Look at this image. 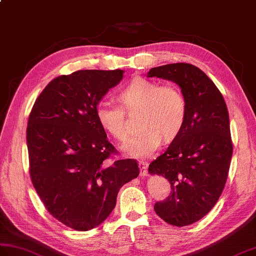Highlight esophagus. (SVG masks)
<instances>
[{
  "label": "esophagus",
  "mask_w": 256,
  "mask_h": 256,
  "mask_svg": "<svg viewBox=\"0 0 256 256\" xmlns=\"http://www.w3.org/2000/svg\"><path fill=\"white\" fill-rule=\"evenodd\" d=\"M138 166H140V176H147V174H148V172H147V164L146 162H140V164H138Z\"/></svg>",
  "instance_id": "obj_1"
}]
</instances>
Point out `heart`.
<instances>
[{
    "label": "heart",
    "instance_id": "b5f03b06",
    "mask_svg": "<svg viewBox=\"0 0 256 256\" xmlns=\"http://www.w3.org/2000/svg\"><path fill=\"white\" fill-rule=\"evenodd\" d=\"M118 104L100 102L97 120L106 133L118 140L128 138L126 111L140 110V132L122 146L126 155L146 159L154 155L164 140H174L181 132L186 118V101L174 85H162L155 80L135 78L118 92Z\"/></svg>",
    "mask_w": 256,
    "mask_h": 256
}]
</instances>
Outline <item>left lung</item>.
I'll list each match as a JSON object with an SVG mask.
<instances>
[{
	"label": "left lung",
	"instance_id": "8db88e82",
	"mask_svg": "<svg viewBox=\"0 0 256 256\" xmlns=\"http://www.w3.org/2000/svg\"><path fill=\"white\" fill-rule=\"evenodd\" d=\"M146 76L174 82L186 101L181 132L148 168L171 184L170 195L154 210L166 222L183 227L203 218L222 193L232 156L228 109L212 80L192 64L162 65Z\"/></svg>",
	"mask_w": 256,
	"mask_h": 256
}]
</instances>
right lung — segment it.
<instances>
[{"label": "right lung", "instance_id": "1", "mask_svg": "<svg viewBox=\"0 0 256 256\" xmlns=\"http://www.w3.org/2000/svg\"><path fill=\"white\" fill-rule=\"evenodd\" d=\"M123 70H82L51 80L28 118L30 178L46 208L68 227L104 222L124 184L138 178L134 159L111 162L114 146L96 116L97 106L123 78Z\"/></svg>", "mask_w": 256, "mask_h": 256}]
</instances>
